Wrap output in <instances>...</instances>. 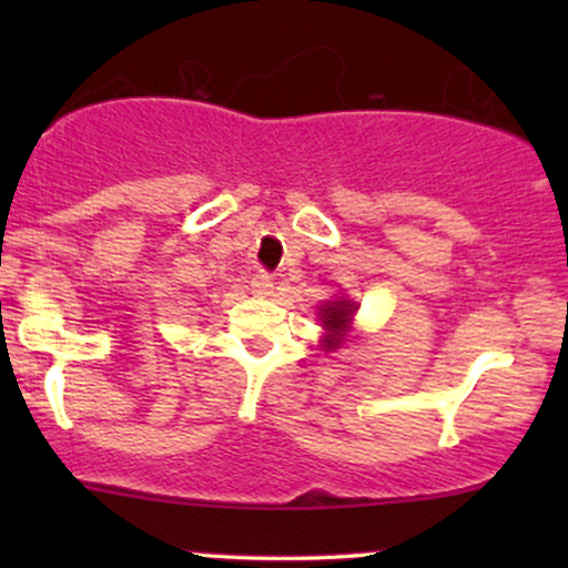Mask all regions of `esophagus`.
Here are the masks:
<instances>
[{"label": "esophagus", "instance_id": "esophagus-1", "mask_svg": "<svg viewBox=\"0 0 568 568\" xmlns=\"http://www.w3.org/2000/svg\"><path fill=\"white\" fill-rule=\"evenodd\" d=\"M253 285V293H258V296H270L272 288H275V283H272V277L266 275V272H256L251 280Z\"/></svg>", "mask_w": 568, "mask_h": 568}]
</instances>
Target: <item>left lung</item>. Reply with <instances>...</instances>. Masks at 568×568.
I'll return each mask as SVG.
<instances>
[{"instance_id":"1","label":"left lung","mask_w":568,"mask_h":568,"mask_svg":"<svg viewBox=\"0 0 568 568\" xmlns=\"http://www.w3.org/2000/svg\"><path fill=\"white\" fill-rule=\"evenodd\" d=\"M352 310H355V306H352L349 302L328 304V306H325V310L321 312V315H323V325H325V328H331V331H334V328H336V331L344 328V325H347V323L352 321ZM325 342L336 344L338 336L325 338Z\"/></svg>"}]
</instances>
